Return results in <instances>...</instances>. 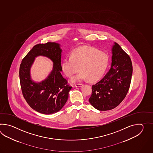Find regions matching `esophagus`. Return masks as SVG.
I'll use <instances>...</instances> for the list:
<instances>
[{
  "label": "esophagus",
  "instance_id": "obj_1",
  "mask_svg": "<svg viewBox=\"0 0 153 153\" xmlns=\"http://www.w3.org/2000/svg\"><path fill=\"white\" fill-rule=\"evenodd\" d=\"M74 86H75V87H76V88H79V87L82 86L83 84H75Z\"/></svg>",
  "mask_w": 153,
  "mask_h": 153
}]
</instances>
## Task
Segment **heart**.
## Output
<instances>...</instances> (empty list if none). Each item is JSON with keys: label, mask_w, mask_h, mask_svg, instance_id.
Segmentation results:
<instances>
[{"label": "heart", "mask_w": 153, "mask_h": 153, "mask_svg": "<svg viewBox=\"0 0 153 153\" xmlns=\"http://www.w3.org/2000/svg\"><path fill=\"white\" fill-rule=\"evenodd\" d=\"M109 57L104 52L97 49L81 47L73 51L71 57L63 59L61 68L67 77H71L78 72L77 75L71 79L72 82L86 80L95 82L100 80L107 69Z\"/></svg>", "instance_id": "heart-1"}]
</instances>
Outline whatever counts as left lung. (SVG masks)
<instances>
[{
	"instance_id": "left-lung-1",
	"label": "left lung",
	"mask_w": 153,
	"mask_h": 153,
	"mask_svg": "<svg viewBox=\"0 0 153 153\" xmlns=\"http://www.w3.org/2000/svg\"><path fill=\"white\" fill-rule=\"evenodd\" d=\"M111 68L101 80L92 86L90 104L98 111L113 109L123 101L130 88L132 64L129 56L117 42L111 49Z\"/></svg>"
}]
</instances>
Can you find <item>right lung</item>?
Instances as JSON below:
<instances>
[{"label": "right lung", "instance_id": "right-lung-1", "mask_svg": "<svg viewBox=\"0 0 153 153\" xmlns=\"http://www.w3.org/2000/svg\"><path fill=\"white\" fill-rule=\"evenodd\" d=\"M60 44L49 42L34 46L23 58L20 65V84L23 97L29 106L40 113L51 114L60 111L68 100L72 88L61 74ZM42 55L54 63L52 71L41 82L33 81L30 68L35 57Z\"/></svg>", "mask_w": 153, "mask_h": 153}]
</instances>
